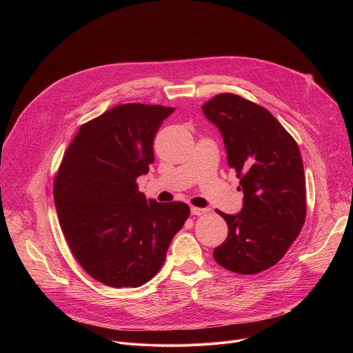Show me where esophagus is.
<instances>
[{"label": "esophagus", "mask_w": 353, "mask_h": 353, "mask_svg": "<svg viewBox=\"0 0 353 353\" xmlns=\"http://www.w3.org/2000/svg\"><path fill=\"white\" fill-rule=\"evenodd\" d=\"M208 212V210L207 208H198V207H191V214L192 215H196V216H199V215H204V214H207Z\"/></svg>", "instance_id": "obj_1"}]
</instances>
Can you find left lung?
<instances>
[{"label": "left lung", "mask_w": 353, "mask_h": 353, "mask_svg": "<svg viewBox=\"0 0 353 353\" xmlns=\"http://www.w3.org/2000/svg\"><path fill=\"white\" fill-rule=\"evenodd\" d=\"M203 112L219 128L228 165L236 170L244 194L239 214L218 211L229 233L214 250V259L232 272L254 275L275 265L305 225L303 161L281 123L241 96L216 94Z\"/></svg>", "instance_id": "8db88e82"}]
</instances>
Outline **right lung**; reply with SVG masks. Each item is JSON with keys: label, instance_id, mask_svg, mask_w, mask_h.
<instances>
[{"label": "right lung", "instance_id": "obj_1", "mask_svg": "<svg viewBox=\"0 0 353 353\" xmlns=\"http://www.w3.org/2000/svg\"><path fill=\"white\" fill-rule=\"evenodd\" d=\"M174 108L127 103L81 125L54 179L59 222L74 259L93 279L138 288L162 268L190 215L184 203L138 191L154 163V139Z\"/></svg>", "mask_w": 353, "mask_h": 353}]
</instances>
